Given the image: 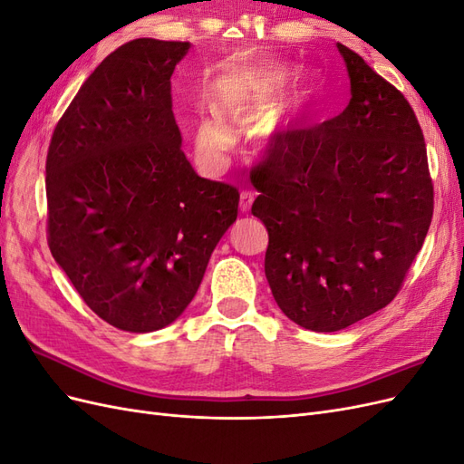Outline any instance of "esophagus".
<instances>
[{
	"instance_id": "esophagus-1",
	"label": "esophagus",
	"mask_w": 464,
	"mask_h": 464,
	"mask_svg": "<svg viewBox=\"0 0 464 464\" xmlns=\"http://www.w3.org/2000/svg\"><path fill=\"white\" fill-rule=\"evenodd\" d=\"M251 203H254V193L242 191V195H240V210H242V213H249Z\"/></svg>"
}]
</instances>
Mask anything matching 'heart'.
<instances>
[{"mask_svg":"<svg viewBox=\"0 0 464 464\" xmlns=\"http://www.w3.org/2000/svg\"><path fill=\"white\" fill-rule=\"evenodd\" d=\"M288 79L286 69L275 65H247L234 69L222 77L215 89L214 111H205L195 121V150L199 159L220 168L234 149L230 128H247L269 111ZM273 125H265L261 135L271 133Z\"/></svg>","mask_w":464,"mask_h":464,"instance_id":"obj_1","label":"heart"}]
</instances>
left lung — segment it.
I'll return each mask as SVG.
<instances>
[{
	"label": "left lung",
	"mask_w": 464,
	"mask_h": 464,
	"mask_svg": "<svg viewBox=\"0 0 464 464\" xmlns=\"http://www.w3.org/2000/svg\"><path fill=\"white\" fill-rule=\"evenodd\" d=\"M348 106L288 131L249 168L251 205L269 232L265 275L280 310L317 333L341 331L402 288L433 217L422 128L404 94L339 44Z\"/></svg>",
	"instance_id": "left-lung-1"
}]
</instances>
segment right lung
I'll return each instance as SVG.
<instances>
[{"mask_svg":"<svg viewBox=\"0 0 464 464\" xmlns=\"http://www.w3.org/2000/svg\"><path fill=\"white\" fill-rule=\"evenodd\" d=\"M189 42L135 38L98 65L55 125L46 157L48 246L110 325H170L237 217L240 191L195 174L172 111Z\"/></svg>","mask_w":464,"mask_h":464,"instance_id":"add662e5","label":"right lung"}]
</instances>
